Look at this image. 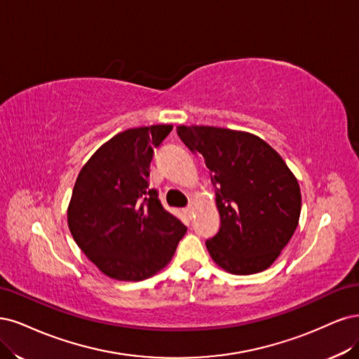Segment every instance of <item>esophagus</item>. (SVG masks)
I'll list each match as a JSON object with an SVG mask.
<instances>
[{"instance_id": "esophagus-1", "label": "esophagus", "mask_w": 359, "mask_h": 359, "mask_svg": "<svg viewBox=\"0 0 359 359\" xmlns=\"http://www.w3.org/2000/svg\"><path fill=\"white\" fill-rule=\"evenodd\" d=\"M187 213H188L189 216L194 213V205H189V207H187Z\"/></svg>"}]
</instances>
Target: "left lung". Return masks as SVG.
<instances>
[{
    "label": "left lung",
    "mask_w": 359,
    "mask_h": 359,
    "mask_svg": "<svg viewBox=\"0 0 359 359\" xmlns=\"http://www.w3.org/2000/svg\"><path fill=\"white\" fill-rule=\"evenodd\" d=\"M180 140L203 155L221 216L205 241L212 259L231 274L267 270L294 236L302 192L294 172L258 135L217 126H177Z\"/></svg>",
    "instance_id": "obj_1"
}]
</instances>
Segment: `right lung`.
Masks as SVG:
<instances>
[{
	"label": "right lung",
	"instance_id": "obj_1",
	"mask_svg": "<svg viewBox=\"0 0 359 359\" xmlns=\"http://www.w3.org/2000/svg\"><path fill=\"white\" fill-rule=\"evenodd\" d=\"M172 125L130 128L104 143L80 170L67 219L89 261L116 280L138 282L163 270L187 233L149 188L154 149Z\"/></svg>",
	"mask_w": 359,
	"mask_h": 359
}]
</instances>
